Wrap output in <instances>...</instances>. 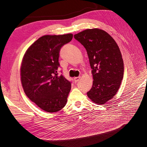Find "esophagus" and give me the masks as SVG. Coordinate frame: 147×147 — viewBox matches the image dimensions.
Listing matches in <instances>:
<instances>
[{"mask_svg":"<svg viewBox=\"0 0 147 147\" xmlns=\"http://www.w3.org/2000/svg\"><path fill=\"white\" fill-rule=\"evenodd\" d=\"M80 78H81V77H75V78H74V82H75V83H76V82H79L80 80Z\"/></svg>","mask_w":147,"mask_h":147,"instance_id":"1","label":"esophagus"}]
</instances>
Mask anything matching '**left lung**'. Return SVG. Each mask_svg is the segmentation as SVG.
<instances>
[{
	"label": "left lung",
	"instance_id": "left-lung-1",
	"mask_svg": "<svg viewBox=\"0 0 147 147\" xmlns=\"http://www.w3.org/2000/svg\"><path fill=\"white\" fill-rule=\"evenodd\" d=\"M85 48L93 78L88 97L96 104H104L117 94L124 74L121 51L115 40L105 31L86 29L74 35Z\"/></svg>",
	"mask_w": 147,
	"mask_h": 147
}]
</instances>
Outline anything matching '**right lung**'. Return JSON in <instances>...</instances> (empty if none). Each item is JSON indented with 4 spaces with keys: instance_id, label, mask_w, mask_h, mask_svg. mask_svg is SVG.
Segmentation results:
<instances>
[{
    "instance_id": "right-lung-1",
    "label": "right lung",
    "mask_w": 147,
    "mask_h": 147,
    "mask_svg": "<svg viewBox=\"0 0 147 147\" xmlns=\"http://www.w3.org/2000/svg\"><path fill=\"white\" fill-rule=\"evenodd\" d=\"M72 34L40 37L26 51L20 75L28 98L47 112H57L65 105L71 83L57 75L61 47L70 42Z\"/></svg>"
}]
</instances>
